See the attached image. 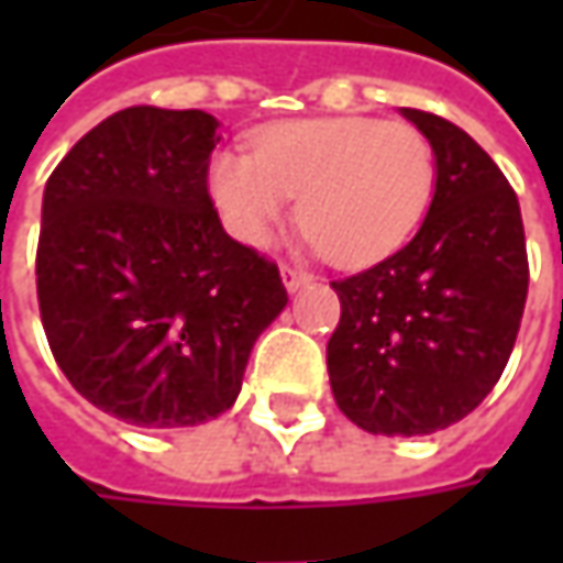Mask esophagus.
<instances>
[{
	"label": "esophagus",
	"mask_w": 563,
	"mask_h": 563,
	"mask_svg": "<svg viewBox=\"0 0 563 563\" xmlns=\"http://www.w3.org/2000/svg\"><path fill=\"white\" fill-rule=\"evenodd\" d=\"M282 282H285L288 291H297V288H303V285L313 282V272L300 269V266H282Z\"/></svg>",
	"instance_id": "34e87169"
}]
</instances>
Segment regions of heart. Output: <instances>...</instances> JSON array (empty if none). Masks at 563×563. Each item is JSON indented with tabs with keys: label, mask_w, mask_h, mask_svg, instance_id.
<instances>
[{
	"label": "heart",
	"mask_w": 563,
	"mask_h": 563,
	"mask_svg": "<svg viewBox=\"0 0 563 563\" xmlns=\"http://www.w3.org/2000/svg\"><path fill=\"white\" fill-rule=\"evenodd\" d=\"M209 190L228 228L269 244L297 203L300 231L338 266H360L404 244L435 190V150L407 121L303 119L272 124L247 153H219Z\"/></svg>",
	"instance_id": "obj_1"
}]
</instances>
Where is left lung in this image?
I'll return each instance as SVG.
<instances>
[{
  "label": "left lung",
  "instance_id": "left-lung-1",
  "mask_svg": "<svg viewBox=\"0 0 563 563\" xmlns=\"http://www.w3.org/2000/svg\"><path fill=\"white\" fill-rule=\"evenodd\" d=\"M435 150L420 231L369 269L332 282L338 410L373 435H429L473 413L508 366L530 263L517 194L457 124L400 109Z\"/></svg>",
  "mask_w": 563,
  "mask_h": 563
}]
</instances>
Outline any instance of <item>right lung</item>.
I'll return each instance as SVG.
<instances>
[{"instance_id":"obj_1","label":"right lung","mask_w":563,"mask_h":563,"mask_svg":"<svg viewBox=\"0 0 563 563\" xmlns=\"http://www.w3.org/2000/svg\"><path fill=\"white\" fill-rule=\"evenodd\" d=\"M219 121L121 109L55 165L43 194L36 300L58 369L143 429L216 420L253 341L285 310L278 266L238 244L209 197Z\"/></svg>"}]
</instances>
